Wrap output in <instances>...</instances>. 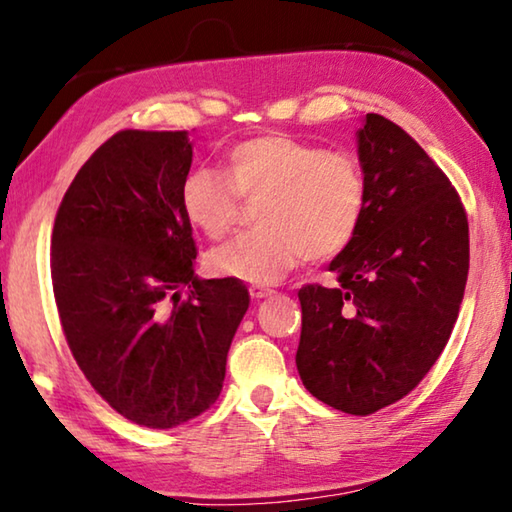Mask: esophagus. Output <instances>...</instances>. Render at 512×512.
Masks as SVG:
<instances>
[{
    "instance_id": "obj_1",
    "label": "esophagus",
    "mask_w": 512,
    "mask_h": 512,
    "mask_svg": "<svg viewBox=\"0 0 512 512\" xmlns=\"http://www.w3.org/2000/svg\"><path fill=\"white\" fill-rule=\"evenodd\" d=\"M270 294H272V290L265 288V285H249V297L254 299V301L270 297Z\"/></svg>"
}]
</instances>
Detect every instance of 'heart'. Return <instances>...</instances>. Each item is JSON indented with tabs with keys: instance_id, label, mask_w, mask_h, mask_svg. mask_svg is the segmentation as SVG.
Instances as JSON below:
<instances>
[{
	"instance_id": "heart-1",
	"label": "heart",
	"mask_w": 512,
	"mask_h": 512,
	"mask_svg": "<svg viewBox=\"0 0 512 512\" xmlns=\"http://www.w3.org/2000/svg\"><path fill=\"white\" fill-rule=\"evenodd\" d=\"M222 177L213 168L188 173L179 202L204 236L222 238L238 222L240 200H261L256 224L215 247L206 263L227 279L276 283L303 258L330 261L353 245L369 204L360 159L285 132H265L231 146Z\"/></svg>"
}]
</instances>
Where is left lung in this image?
<instances>
[{"instance_id":"left-lung-1","label":"left lung","mask_w":512,"mask_h":512,"mask_svg":"<svg viewBox=\"0 0 512 512\" xmlns=\"http://www.w3.org/2000/svg\"><path fill=\"white\" fill-rule=\"evenodd\" d=\"M357 146L369 204L353 245L330 263L335 288L299 290L297 369L317 400L369 416L414 391L443 353L470 229L450 177L400 125L366 114Z\"/></svg>"}]
</instances>
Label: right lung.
Wrapping results in <instances>:
<instances>
[{"label":"right lung","instance_id":"right-lung-1","mask_svg":"<svg viewBox=\"0 0 512 512\" xmlns=\"http://www.w3.org/2000/svg\"><path fill=\"white\" fill-rule=\"evenodd\" d=\"M186 130H121L69 184L51 233V281L80 371L132 423L170 429L218 400L249 292L195 276L179 191ZM187 294L184 295L183 292Z\"/></svg>","mask_w":512,"mask_h":512}]
</instances>
